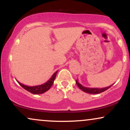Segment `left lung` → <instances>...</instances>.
<instances>
[{"label":"left lung","mask_w":130,"mask_h":130,"mask_svg":"<svg viewBox=\"0 0 130 130\" xmlns=\"http://www.w3.org/2000/svg\"><path fill=\"white\" fill-rule=\"evenodd\" d=\"M76 83L77 86H78V87L81 90H83V92H86V93H90V94H98L100 93L101 92H103L104 91L108 90V89H109L112 85L111 86H108V87H104V88H90V87H86L84 86H82L78 82V80H76Z\"/></svg>","instance_id":"left-lung-1"}]
</instances>
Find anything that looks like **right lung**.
Instances as JSON below:
<instances>
[{"label":"right lung","mask_w":130,"mask_h":130,"mask_svg":"<svg viewBox=\"0 0 130 130\" xmlns=\"http://www.w3.org/2000/svg\"><path fill=\"white\" fill-rule=\"evenodd\" d=\"M58 71H56L53 74L51 77L47 80V82L44 84L38 85V86H26V85H24L22 83H19L18 80H17L18 83H19V85H20L22 88H24V89H26V90H27L28 92H30L33 94H41L46 92V91H47L51 87V86H53L54 84V81L55 79H56V74L57 73Z\"/></svg>","instance_id":"add662e5"}]
</instances>
